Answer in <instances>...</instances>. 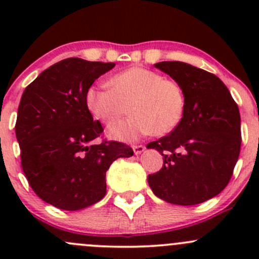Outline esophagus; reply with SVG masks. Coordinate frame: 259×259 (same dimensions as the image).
I'll list each match as a JSON object with an SVG mask.
<instances>
[{
	"label": "esophagus",
	"instance_id": "obj_1",
	"mask_svg": "<svg viewBox=\"0 0 259 259\" xmlns=\"http://www.w3.org/2000/svg\"><path fill=\"white\" fill-rule=\"evenodd\" d=\"M133 150H134V153L138 155V154L143 153V151L145 150V146L144 145H133Z\"/></svg>",
	"mask_w": 259,
	"mask_h": 259
}]
</instances>
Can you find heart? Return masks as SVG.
<instances>
[{
	"label": "heart",
	"instance_id": "heart-1",
	"mask_svg": "<svg viewBox=\"0 0 259 259\" xmlns=\"http://www.w3.org/2000/svg\"><path fill=\"white\" fill-rule=\"evenodd\" d=\"M108 86L93 85L85 95L86 106L103 124L111 125L127 112L132 116L109 127V137L117 140H137L144 135L161 137L179 126L187 99L177 80L160 72L132 66L115 74Z\"/></svg>",
	"mask_w": 259,
	"mask_h": 259
}]
</instances>
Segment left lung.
I'll return each mask as SVG.
<instances>
[{"label": "left lung", "mask_w": 259, "mask_h": 259, "mask_svg": "<svg viewBox=\"0 0 259 259\" xmlns=\"http://www.w3.org/2000/svg\"><path fill=\"white\" fill-rule=\"evenodd\" d=\"M156 69L183 86L187 99L182 122L149 149L163 155V168L148 176L154 194L178 205H194L218 195L232 178L241 151V115L223 81L180 61Z\"/></svg>", "instance_id": "left-lung-1"}]
</instances>
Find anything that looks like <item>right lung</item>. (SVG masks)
I'll list each match as a JSON object with an SVG mask.
<instances>
[{"label": "right lung", "instance_id": "obj_1", "mask_svg": "<svg viewBox=\"0 0 259 259\" xmlns=\"http://www.w3.org/2000/svg\"><path fill=\"white\" fill-rule=\"evenodd\" d=\"M114 66L61 60L22 94L15 125L21 166L33 192L59 209L79 210L103 199L111 163L134 154L124 143H93L104 129L86 106V91Z\"/></svg>", "mask_w": 259, "mask_h": 259}]
</instances>
